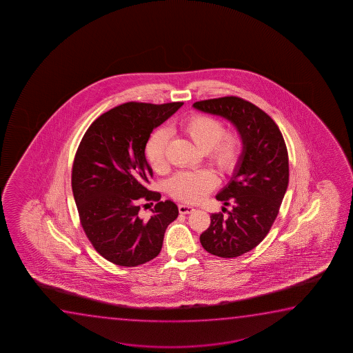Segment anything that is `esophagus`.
<instances>
[{
  "label": "esophagus",
  "mask_w": 353,
  "mask_h": 353,
  "mask_svg": "<svg viewBox=\"0 0 353 353\" xmlns=\"http://www.w3.org/2000/svg\"><path fill=\"white\" fill-rule=\"evenodd\" d=\"M179 211L181 214H189V213H193L195 208L188 206V205H179Z\"/></svg>",
  "instance_id": "1"
}]
</instances>
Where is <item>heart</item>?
<instances>
[{"label":"heart","mask_w":353,"mask_h":353,"mask_svg":"<svg viewBox=\"0 0 353 353\" xmlns=\"http://www.w3.org/2000/svg\"><path fill=\"white\" fill-rule=\"evenodd\" d=\"M179 129L194 145L206 152L208 161L221 174L232 176L236 172L243 157V140L237 131H224L222 121L200 113L181 121ZM168 143L169 137L164 130L155 131L145 143V158L155 172H164L168 168ZM217 183V176L212 170L182 171L170 179L168 190L177 200L198 203L216 188Z\"/></svg>","instance_id":"b5f03b06"}]
</instances>
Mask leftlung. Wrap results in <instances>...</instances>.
Instances as JSON below:
<instances>
[{"mask_svg": "<svg viewBox=\"0 0 353 353\" xmlns=\"http://www.w3.org/2000/svg\"><path fill=\"white\" fill-rule=\"evenodd\" d=\"M193 106L229 119L243 140L241 164L216 196L232 210L227 217L212 213L210 227L200 235L213 256H240L264 240L280 211L290 179L285 140L269 114L241 97L210 99Z\"/></svg>", "mask_w": 353, "mask_h": 353, "instance_id": "left-lung-1", "label": "left lung"}]
</instances>
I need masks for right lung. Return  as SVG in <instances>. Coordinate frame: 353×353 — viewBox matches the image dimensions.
<instances>
[{"label": "right lung", "instance_id": "right-lung-1", "mask_svg": "<svg viewBox=\"0 0 353 353\" xmlns=\"http://www.w3.org/2000/svg\"><path fill=\"white\" fill-rule=\"evenodd\" d=\"M182 105L121 103L92 121L78 145L72 192L81 225L95 251L116 265L154 259L166 228L179 217L176 203L159 201L160 193L147 188L153 171L145 148L152 131ZM145 201L157 203L147 221L139 217Z\"/></svg>", "mask_w": 353, "mask_h": 353}]
</instances>
